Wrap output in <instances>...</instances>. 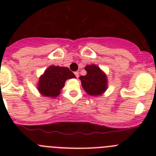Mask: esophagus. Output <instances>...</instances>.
<instances>
[{
  "instance_id": "34e87169",
  "label": "esophagus",
  "mask_w": 156,
  "mask_h": 156,
  "mask_svg": "<svg viewBox=\"0 0 156 156\" xmlns=\"http://www.w3.org/2000/svg\"><path fill=\"white\" fill-rule=\"evenodd\" d=\"M74 73H75V75H76V78H78V77H79V73H78V72H75Z\"/></svg>"
}]
</instances>
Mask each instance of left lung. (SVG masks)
I'll list each match as a JSON object with an SVG mask.
<instances>
[{
  "mask_svg": "<svg viewBox=\"0 0 156 156\" xmlns=\"http://www.w3.org/2000/svg\"><path fill=\"white\" fill-rule=\"evenodd\" d=\"M84 69L87 74L80 76L83 88L91 96L102 94L108 87L105 73L96 65L87 66Z\"/></svg>",
  "mask_w": 156,
  "mask_h": 156,
  "instance_id": "left-lung-1",
  "label": "left lung"
}]
</instances>
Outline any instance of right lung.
<instances>
[{"label": "right lung", "instance_id": "1", "mask_svg": "<svg viewBox=\"0 0 156 156\" xmlns=\"http://www.w3.org/2000/svg\"><path fill=\"white\" fill-rule=\"evenodd\" d=\"M72 78H76V76L67 67L51 66L40 77L37 90L43 96L56 98L64 87L66 81Z\"/></svg>", "mask_w": 156, "mask_h": 156}]
</instances>
